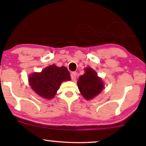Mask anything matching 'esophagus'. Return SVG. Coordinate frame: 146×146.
<instances>
[{
  "instance_id": "obj_1",
  "label": "esophagus",
  "mask_w": 146,
  "mask_h": 146,
  "mask_svg": "<svg viewBox=\"0 0 146 146\" xmlns=\"http://www.w3.org/2000/svg\"><path fill=\"white\" fill-rule=\"evenodd\" d=\"M76 75L77 74L76 72H73L71 73V78L72 80H74L76 79Z\"/></svg>"
}]
</instances>
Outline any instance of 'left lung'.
I'll return each instance as SVG.
<instances>
[{
  "label": "left lung",
  "instance_id": "obj_1",
  "mask_svg": "<svg viewBox=\"0 0 146 146\" xmlns=\"http://www.w3.org/2000/svg\"><path fill=\"white\" fill-rule=\"evenodd\" d=\"M77 84L82 96L87 100L98 95L104 88L102 80L90 67L86 68L85 73L79 77Z\"/></svg>",
  "mask_w": 146,
  "mask_h": 146
}]
</instances>
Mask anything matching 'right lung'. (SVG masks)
<instances>
[{
	"label": "right lung",
	"mask_w": 146,
	"mask_h": 146,
	"mask_svg": "<svg viewBox=\"0 0 146 146\" xmlns=\"http://www.w3.org/2000/svg\"><path fill=\"white\" fill-rule=\"evenodd\" d=\"M70 80L66 68L57 67L54 64L45 68L41 72H34L29 77L32 89L40 96L48 100L54 98L62 82Z\"/></svg>",
	"instance_id": "right-lung-1"
}]
</instances>
